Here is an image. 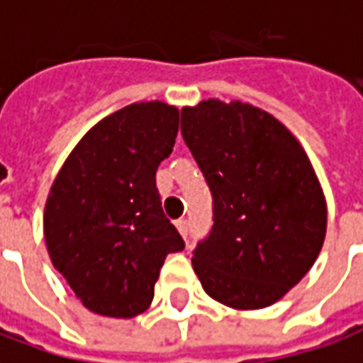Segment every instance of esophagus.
Instances as JSON below:
<instances>
[{
  "label": "esophagus",
  "instance_id": "esophagus-1",
  "mask_svg": "<svg viewBox=\"0 0 363 363\" xmlns=\"http://www.w3.org/2000/svg\"><path fill=\"white\" fill-rule=\"evenodd\" d=\"M177 229H179V233H181L182 237H186L189 235V221L184 220V218H181V220H177Z\"/></svg>",
  "mask_w": 363,
  "mask_h": 363
}]
</instances>
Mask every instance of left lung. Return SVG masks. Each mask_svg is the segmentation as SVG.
<instances>
[{"mask_svg":"<svg viewBox=\"0 0 363 363\" xmlns=\"http://www.w3.org/2000/svg\"><path fill=\"white\" fill-rule=\"evenodd\" d=\"M181 134L213 196V228L192 268L208 296L264 309L311 270L327 235V200L297 138L241 101L182 106Z\"/></svg>","mask_w":363,"mask_h":363,"instance_id":"obj_1","label":"left lung"}]
</instances>
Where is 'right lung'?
I'll return each mask as SVG.
<instances>
[{
  "label": "right lung",
  "instance_id": "1",
  "mask_svg": "<svg viewBox=\"0 0 363 363\" xmlns=\"http://www.w3.org/2000/svg\"><path fill=\"white\" fill-rule=\"evenodd\" d=\"M177 132L173 104H128L83 135L52 182L46 249L60 278L96 315L132 319L145 311L165 257L184 249L155 186Z\"/></svg>",
  "mask_w": 363,
  "mask_h": 363
}]
</instances>
